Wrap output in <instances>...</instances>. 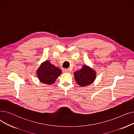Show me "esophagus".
<instances>
[{
  "instance_id": "34e87169",
  "label": "esophagus",
  "mask_w": 134,
  "mask_h": 134,
  "mask_svg": "<svg viewBox=\"0 0 134 134\" xmlns=\"http://www.w3.org/2000/svg\"><path fill=\"white\" fill-rule=\"evenodd\" d=\"M63 71H64V72L68 73L71 72V70L69 69H63Z\"/></svg>"
}]
</instances>
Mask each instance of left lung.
Wrapping results in <instances>:
<instances>
[{
  "mask_svg": "<svg viewBox=\"0 0 134 134\" xmlns=\"http://www.w3.org/2000/svg\"><path fill=\"white\" fill-rule=\"evenodd\" d=\"M96 73L90 67L84 65L79 70L74 73V77L77 83L83 87L91 84L96 79Z\"/></svg>",
  "mask_w": 134,
  "mask_h": 134,
  "instance_id": "1",
  "label": "left lung"
}]
</instances>
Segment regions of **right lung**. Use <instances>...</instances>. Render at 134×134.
<instances>
[{
    "label": "right lung",
    "mask_w": 134,
    "mask_h": 134,
    "mask_svg": "<svg viewBox=\"0 0 134 134\" xmlns=\"http://www.w3.org/2000/svg\"><path fill=\"white\" fill-rule=\"evenodd\" d=\"M36 73L40 81L44 84L51 85L55 82L56 79L62 73V71L50 61H45L40 64Z\"/></svg>",
    "instance_id": "1"
}]
</instances>
